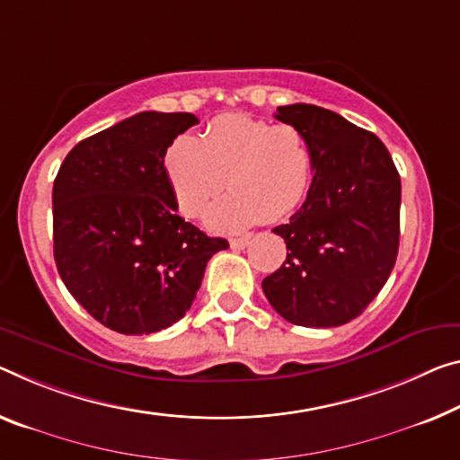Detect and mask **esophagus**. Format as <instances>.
Masks as SVG:
<instances>
[{"mask_svg": "<svg viewBox=\"0 0 460 460\" xmlns=\"http://www.w3.org/2000/svg\"><path fill=\"white\" fill-rule=\"evenodd\" d=\"M249 243H251V240L249 238H232L230 240V246H232V249H244V246H249Z\"/></svg>", "mask_w": 460, "mask_h": 460, "instance_id": "obj_1", "label": "esophagus"}]
</instances>
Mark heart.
<instances>
[{"mask_svg":"<svg viewBox=\"0 0 460 460\" xmlns=\"http://www.w3.org/2000/svg\"><path fill=\"white\" fill-rule=\"evenodd\" d=\"M164 174L176 208L187 217L206 216L214 232H243L284 220L306 199L314 179V152L306 133L249 115L217 117L203 137L181 136L164 152Z\"/></svg>","mask_w":460,"mask_h":460,"instance_id":"b5f03b06","label":"heart"}]
</instances>
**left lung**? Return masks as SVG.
<instances>
[{
	"instance_id": "obj_1",
	"label": "left lung",
	"mask_w": 460,
	"mask_h": 460,
	"mask_svg": "<svg viewBox=\"0 0 460 460\" xmlns=\"http://www.w3.org/2000/svg\"><path fill=\"white\" fill-rule=\"evenodd\" d=\"M275 119L306 133L314 179L302 208L273 228L288 257L263 292L288 323L339 327L364 313L397 261L399 172L383 141L333 111L298 102Z\"/></svg>"
}]
</instances>
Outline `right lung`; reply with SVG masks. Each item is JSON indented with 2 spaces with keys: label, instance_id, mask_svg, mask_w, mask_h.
Masks as SVG:
<instances>
[{
  "label": "right lung",
  "instance_id": "right-lung-1",
  "mask_svg": "<svg viewBox=\"0 0 460 460\" xmlns=\"http://www.w3.org/2000/svg\"><path fill=\"white\" fill-rule=\"evenodd\" d=\"M190 112H137L82 139L53 185V254L69 294L117 333L150 335L185 316L224 238L176 214L164 152Z\"/></svg>",
  "mask_w": 460,
  "mask_h": 460
}]
</instances>
